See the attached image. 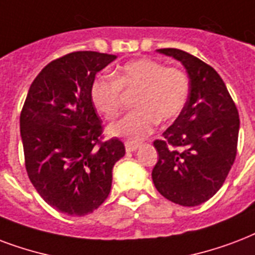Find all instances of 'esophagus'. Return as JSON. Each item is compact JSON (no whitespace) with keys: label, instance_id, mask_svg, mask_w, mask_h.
<instances>
[{"label":"esophagus","instance_id":"1","mask_svg":"<svg viewBox=\"0 0 255 255\" xmlns=\"http://www.w3.org/2000/svg\"><path fill=\"white\" fill-rule=\"evenodd\" d=\"M137 148H139V144H137V143H133V141H126V149H127V152L136 151Z\"/></svg>","mask_w":255,"mask_h":255}]
</instances>
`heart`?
I'll return each mask as SVG.
<instances>
[{"instance_id":"1","label":"heart","mask_w":255,"mask_h":255,"mask_svg":"<svg viewBox=\"0 0 255 255\" xmlns=\"http://www.w3.org/2000/svg\"><path fill=\"white\" fill-rule=\"evenodd\" d=\"M136 110L108 127V133L128 140H141L158 122L175 119L187 103L190 79L183 69L164 67L151 58L128 61L112 77H97L91 84V102L99 114L112 120L119 114L123 92H136Z\"/></svg>"}]
</instances>
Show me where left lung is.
<instances>
[{"instance_id":"1","label":"left lung","mask_w":255,"mask_h":255,"mask_svg":"<svg viewBox=\"0 0 255 255\" xmlns=\"http://www.w3.org/2000/svg\"><path fill=\"white\" fill-rule=\"evenodd\" d=\"M158 52L183 64L190 95L162 139L153 141L159 159L152 180L168 201L192 207L209 201L225 183L237 156L240 115L213 67L184 50Z\"/></svg>"}]
</instances>
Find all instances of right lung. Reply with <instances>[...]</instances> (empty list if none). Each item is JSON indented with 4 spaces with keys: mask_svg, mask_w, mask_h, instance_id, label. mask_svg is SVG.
<instances>
[{
    "mask_svg": "<svg viewBox=\"0 0 255 255\" xmlns=\"http://www.w3.org/2000/svg\"><path fill=\"white\" fill-rule=\"evenodd\" d=\"M115 54L72 52L50 61L29 88L19 116L25 168L53 209L83 217L106 201L112 168L126 153L118 137L104 140L91 84Z\"/></svg>",
    "mask_w": 255,
    "mask_h": 255,
    "instance_id": "1",
    "label": "right lung"
}]
</instances>
